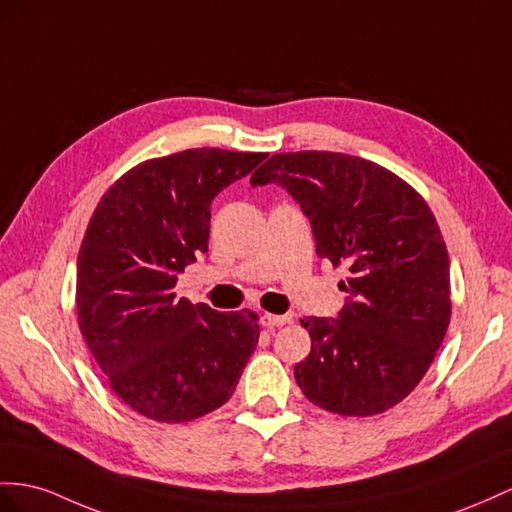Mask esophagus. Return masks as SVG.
Listing matches in <instances>:
<instances>
[{
	"mask_svg": "<svg viewBox=\"0 0 512 512\" xmlns=\"http://www.w3.org/2000/svg\"><path fill=\"white\" fill-rule=\"evenodd\" d=\"M292 316H272V313H266L264 318H261V324L266 326V329H279L283 324H290Z\"/></svg>",
	"mask_w": 512,
	"mask_h": 512,
	"instance_id": "esophagus-1",
	"label": "esophagus"
}]
</instances>
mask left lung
I'll return each mask as SVG.
<instances>
[{"label": "left lung", "instance_id": "obj_1", "mask_svg": "<svg viewBox=\"0 0 512 512\" xmlns=\"http://www.w3.org/2000/svg\"><path fill=\"white\" fill-rule=\"evenodd\" d=\"M251 183L292 194L318 257L348 270L337 318L300 320L311 352L294 368L298 387L339 415L396 406L428 372L452 313L450 257L430 207L391 170L346 153H277Z\"/></svg>", "mask_w": 512, "mask_h": 512}]
</instances>
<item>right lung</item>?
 <instances>
[{
	"instance_id": "right-lung-1",
	"label": "right lung",
	"mask_w": 512,
	"mask_h": 512,
	"mask_svg": "<svg viewBox=\"0 0 512 512\" xmlns=\"http://www.w3.org/2000/svg\"><path fill=\"white\" fill-rule=\"evenodd\" d=\"M266 153L188 149L131 168L103 194L77 255V322L127 406L181 424L225 404L259 339L255 313L177 298L207 253L216 194Z\"/></svg>"
}]
</instances>
